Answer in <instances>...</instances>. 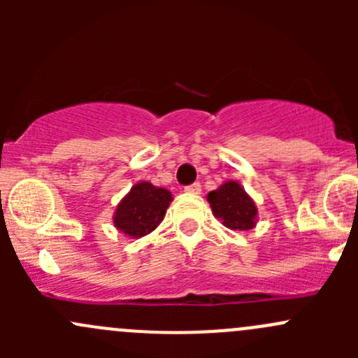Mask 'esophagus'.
<instances>
[{"mask_svg":"<svg viewBox=\"0 0 358 358\" xmlns=\"http://www.w3.org/2000/svg\"><path fill=\"white\" fill-rule=\"evenodd\" d=\"M183 190L189 194H201V183H192V185L183 187Z\"/></svg>","mask_w":358,"mask_h":358,"instance_id":"esophagus-1","label":"esophagus"}]
</instances>
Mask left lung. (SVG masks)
Masks as SVG:
<instances>
[{
  "label": "left lung",
  "mask_w": 358,
  "mask_h": 358,
  "mask_svg": "<svg viewBox=\"0 0 358 358\" xmlns=\"http://www.w3.org/2000/svg\"><path fill=\"white\" fill-rule=\"evenodd\" d=\"M213 215L230 230H251L258 222V208L239 182L222 183L208 194Z\"/></svg>",
  "instance_id": "1"
}]
</instances>
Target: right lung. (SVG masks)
Listing matches in <instances>:
<instances>
[{
	"instance_id": "right-lung-1",
	"label": "right lung",
	"mask_w": 358,
	"mask_h": 358,
	"mask_svg": "<svg viewBox=\"0 0 358 358\" xmlns=\"http://www.w3.org/2000/svg\"><path fill=\"white\" fill-rule=\"evenodd\" d=\"M171 192L150 182H138L122 197L114 213V227L131 239H140L164 220Z\"/></svg>"
}]
</instances>
